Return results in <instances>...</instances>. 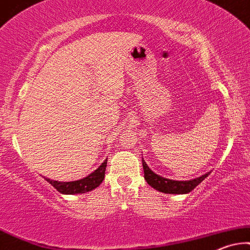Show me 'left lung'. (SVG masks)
I'll use <instances>...</instances> for the list:
<instances>
[{
  "instance_id": "8db88e82",
  "label": "left lung",
  "mask_w": 250,
  "mask_h": 250,
  "mask_svg": "<svg viewBox=\"0 0 250 250\" xmlns=\"http://www.w3.org/2000/svg\"><path fill=\"white\" fill-rule=\"evenodd\" d=\"M142 163H143L144 179L146 180V182L156 190L165 192V194H188L210 174L209 172L207 174L200 176V178L189 180V181H174V180L165 179L153 173L152 170L148 168L143 158H142Z\"/></svg>"
}]
</instances>
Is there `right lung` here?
Here are the masks:
<instances>
[{
	"label": "right lung",
	"instance_id": "1",
	"mask_svg": "<svg viewBox=\"0 0 250 250\" xmlns=\"http://www.w3.org/2000/svg\"><path fill=\"white\" fill-rule=\"evenodd\" d=\"M107 166V159L100 165L98 168L87 175L86 178L77 180V181L71 182H60L54 181V180L46 179L47 182L54 187L56 190L61 192V194H84V192L93 190L94 188L99 187L100 183L103 182L104 178H105V170Z\"/></svg>",
	"mask_w": 250,
	"mask_h": 250
}]
</instances>
